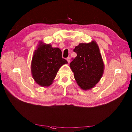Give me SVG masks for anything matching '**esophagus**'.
<instances>
[{"mask_svg":"<svg viewBox=\"0 0 132 132\" xmlns=\"http://www.w3.org/2000/svg\"><path fill=\"white\" fill-rule=\"evenodd\" d=\"M66 60H67V61L68 62V63H70V57H68L67 58V59H66Z\"/></svg>","mask_w":132,"mask_h":132,"instance_id":"1","label":"esophagus"}]
</instances>
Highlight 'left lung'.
Instances as JSON below:
<instances>
[{"label": "left lung", "mask_w": 132, "mask_h": 132, "mask_svg": "<svg viewBox=\"0 0 132 132\" xmlns=\"http://www.w3.org/2000/svg\"><path fill=\"white\" fill-rule=\"evenodd\" d=\"M74 52L77 55L70 67L77 84L83 90L93 88L102 78L104 67L99 46L94 41L81 43L75 47Z\"/></svg>", "instance_id": "8db88e82"}]
</instances>
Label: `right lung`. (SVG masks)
<instances>
[{"label":"right lung","instance_id":"obj_1","mask_svg":"<svg viewBox=\"0 0 132 132\" xmlns=\"http://www.w3.org/2000/svg\"><path fill=\"white\" fill-rule=\"evenodd\" d=\"M66 63H68V61L62 58L60 49L41 43L32 58V77L38 85L49 87L52 84L59 69Z\"/></svg>","mask_w":132,"mask_h":132}]
</instances>
